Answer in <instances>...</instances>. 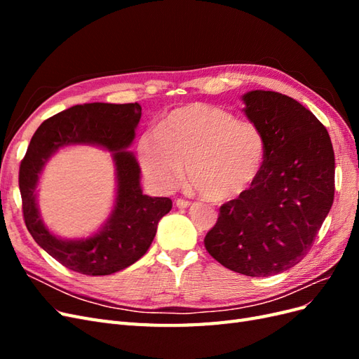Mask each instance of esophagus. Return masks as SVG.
I'll return each mask as SVG.
<instances>
[{
	"label": "esophagus",
	"instance_id": "obj_1",
	"mask_svg": "<svg viewBox=\"0 0 359 359\" xmlns=\"http://www.w3.org/2000/svg\"><path fill=\"white\" fill-rule=\"evenodd\" d=\"M175 205L178 206V208H187V206H190V201H186V199H177Z\"/></svg>",
	"mask_w": 359,
	"mask_h": 359
}]
</instances>
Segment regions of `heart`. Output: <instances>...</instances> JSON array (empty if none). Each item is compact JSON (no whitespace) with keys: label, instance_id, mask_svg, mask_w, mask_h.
I'll use <instances>...</instances> for the list:
<instances>
[{"label":"heart","instance_id":"1","mask_svg":"<svg viewBox=\"0 0 359 359\" xmlns=\"http://www.w3.org/2000/svg\"><path fill=\"white\" fill-rule=\"evenodd\" d=\"M142 170L160 190L187 178L205 199L227 202L255 186L264 166L265 144L259 130L220 107L189 103L172 109L157 130L139 137Z\"/></svg>","mask_w":359,"mask_h":359}]
</instances>
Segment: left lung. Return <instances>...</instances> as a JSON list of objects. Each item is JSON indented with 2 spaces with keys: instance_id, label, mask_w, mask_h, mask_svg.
<instances>
[{
  "instance_id": "obj_1",
  "label": "left lung",
  "mask_w": 359,
  "mask_h": 359,
  "mask_svg": "<svg viewBox=\"0 0 359 359\" xmlns=\"http://www.w3.org/2000/svg\"><path fill=\"white\" fill-rule=\"evenodd\" d=\"M244 112L265 144L255 186L220 206L205 248L235 273L268 277L306 257L334 201V149L327 128L299 102L248 91Z\"/></svg>"
}]
</instances>
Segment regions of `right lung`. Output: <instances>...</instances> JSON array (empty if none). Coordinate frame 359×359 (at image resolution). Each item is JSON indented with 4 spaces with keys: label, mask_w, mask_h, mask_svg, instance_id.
Here are the masks:
<instances>
[{
    "label": "right lung",
    "mask_w": 359,
    "mask_h": 359,
    "mask_svg": "<svg viewBox=\"0 0 359 359\" xmlns=\"http://www.w3.org/2000/svg\"><path fill=\"white\" fill-rule=\"evenodd\" d=\"M142 107L139 103H85L50 116L37 128L19 168V190L27 229L34 241L61 265L85 276H109L142 257L157 224L172 208L169 198H151L140 189V168L127 148L135 139ZM97 144L113 153L117 198L102 229L82 241H62L39 219L36 182L50 156L62 146Z\"/></svg>",
    "instance_id": "1"
}]
</instances>
